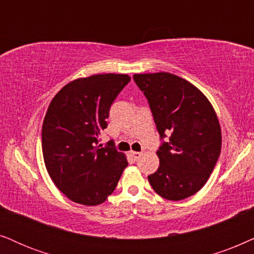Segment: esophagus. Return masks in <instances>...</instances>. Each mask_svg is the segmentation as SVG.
<instances>
[{
	"mask_svg": "<svg viewBox=\"0 0 254 254\" xmlns=\"http://www.w3.org/2000/svg\"><path fill=\"white\" fill-rule=\"evenodd\" d=\"M129 154H130V157L133 159V160H138V159H139L140 155H141L140 152H136V151H130Z\"/></svg>",
	"mask_w": 254,
	"mask_h": 254,
	"instance_id": "1",
	"label": "esophagus"
}]
</instances>
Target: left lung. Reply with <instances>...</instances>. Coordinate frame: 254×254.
Wrapping results in <instances>:
<instances>
[{
  "label": "left lung",
  "mask_w": 254,
  "mask_h": 254,
  "mask_svg": "<svg viewBox=\"0 0 254 254\" xmlns=\"http://www.w3.org/2000/svg\"><path fill=\"white\" fill-rule=\"evenodd\" d=\"M146 96L164 141L157 155L159 168L148 175L154 191L180 201L205 185L218 160L222 132L210 101L194 84L167 72L134 74Z\"/></svg>",
  "instance_id": "obj_1"
}]
</instances>
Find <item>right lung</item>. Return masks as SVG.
<instances>
[{"label": "right lung", "mask_w": 254, "mask_h": 254, "mask_svg": "<svg viewBox=\"0 0 254 254\" xmlns=\"http://www.w3.org/2000/svg\"><path fill=\"white\" fill-rule=\"evenodd\" d=\"M131 77L95 74L70 81L51 101L43 122L46 170L63 194L83 205H99L116 188L127 160L99 144L110 106Z\"/></svg>", "instance_id": "add662e5"}]
</instances>
